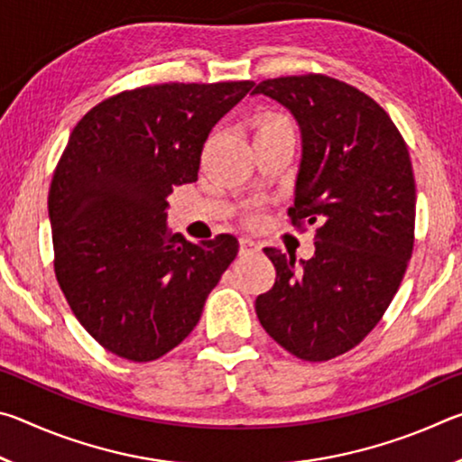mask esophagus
<instances>
[{
  "mask_svg": "<svg viewBox=\"0 0 462 462\" xmlns=\"http://www.w3.org/2000/svg\"><path fill=\"white\" fill-rule=\"evenodd\" d=\"M261 245L253 238H240V254H250V253H259Z\"/></svg>",
  "mask_w": 462,
  "mask_h": 462,
  "instance_id": "34e87169",
  "label": "esophagus"
}]
</instances>
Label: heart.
I'll list each match as a JSON object with an SVG mask.
<instances>
[{
    "mask_svg": "<svg viewBox=\"0 0 462 462\" xmlns=\"http://www.w3.org/2000/svg\"><path fill=\"white\" fill-rule=\"evenodd\" d=\"M277 124H287V120L281 118V116H275V114H267V116H263V118H261L259 130H256V132H261L264 128H271V126H277Z\"/></svg>",
    "mask_w": 462,
    "mask_h": 462,
    "instance_id": "obj_1",
    "label": "heart"
}]
</instances>
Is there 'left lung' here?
Instances as JSON below:
<instances>
[{
	"label": "left lung",
	"instance_id": "1",
	"mask_svg": "<svg viewBox=\"0 0 462 462\" xmlns=\"http://www.w3.org/2000/svg\"><path fill=\"white\" fill-rule=\"evenodd\" d=\"M253 93L279 101L300 126L289 217L293 226L318 224L310 261L264 248L277 279L256 297V316L297 358L330 361L379 324L411 259L416 181L408 146L377 101L332 77H277Z\"/></svg>",
	"mask_w": 462,
	"mask_h": 462
}]
</instances>
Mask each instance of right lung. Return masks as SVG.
Returning <instances> with one entry per match:
<instances>
[{"mask_svg":"<svg viewBox=\"0 0 462 462\" xmlns=\"http://www.w3.org/2000/svg\"><path fill=\"white\" fill-rule=\"evenodd\" d=\"M253 85L122 91L69 136L49 191L54 275L75 318L109 353L148 363L173 350L236 259L230 234L199 245L169 234L167 198L198 181L203 143Z\"/></svg>","mask_w":462,"mask_h":462,"instance_id":"right-lung-1","label":"right lung"}]
</instances>
